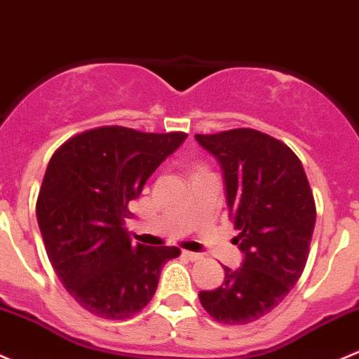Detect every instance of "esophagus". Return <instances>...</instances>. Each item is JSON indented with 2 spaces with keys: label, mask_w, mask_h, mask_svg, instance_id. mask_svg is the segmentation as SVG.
<instances>
[{
  "label": "esophagus",
  "mask_w": 359,
  "mask_h": 359,
  "mask_svg": "<svg viewBox=\"0 0 359 359\" xmlns=\"http://www.w3.org/2000/svg\"><path fill=\"white\" fill-rule=\"evenodd\" d=\"M184 256L189 258L191 262H199V259H203V255H199V252H192V251H184Z\"/></svg>",
  "instance_id": "esophagus-1"
}]
</instances>
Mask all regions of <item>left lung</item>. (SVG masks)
Listing matches in <instances>:
<instances>
[{
    "label": "left lung",
    "instance_id": "1",
    "mask_svg": "<svg viewBox=\"0 0 359 359\" xmlns=\"http://www.w3.org/2000/svg\"><path fill=\"white\" fill-rule=\"evenodd\" d=\"M224 170L229 213L243 266H224V284L201 290L211 318L244 325L284 301L306 265L316 220L311 187L299 158L278 139L255 129L196 134Z\"/></svg>",
    "mask_w": 359,
    "mask_h": 359
}]
</instances>
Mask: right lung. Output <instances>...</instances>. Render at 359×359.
Returning <instances> with one entry per match:
<instances>
[{
    "label": "right lung",
    "instance_id": "obj_1",
    "mask_svg": "<svg viewBox=\"0 0 359 359\" xmlns=\"http://www.w3.org/2000/svg\"><path fill=\"white\" fill-rule=\"evenodd\" d=\"M184 132L146 134L97 127L63 142L48 163L36 203L37 224L56 275L93 315L127 320L149 303L175 246L132 244L129 203Z\"/></svg>",
    "mask_w": 359,
    "mask_h": 359
}]
</instances>
